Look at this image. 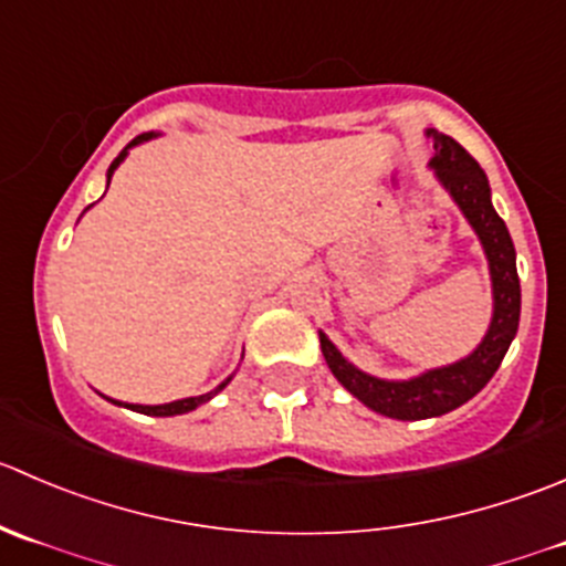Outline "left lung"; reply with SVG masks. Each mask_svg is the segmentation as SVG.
Wrapping results in <instances>:
<instances>
[{"instance_id":"8db88e82","label":"left lung","mask_w":566,"mask_h":566,"mask_svg":"<svg viewBox=\"0 0 566 566\" xmlns=\"http://www.w3.org/2000/svg\"><path fill=\"white\" fill-rule=\"evenodd\" d=\"M429 137L434 145V170H438L446 189L454 195L460 209L465 211L473 231L479 233L481 244H484L486 259H490L492 294H495L490 333L484 335V340L471 357L454 363V366L434 368V371H427L410 382H385V379H374L357 371L329 344L327 335H318L324 360H327L335 379L366 407L388 418H399V421L443 416V412L457 410L468 399H473L497 371L520 324V277L517 264H514V244L503 220L492 209L490 184H486L484 170L454 137L434 132V128H429Z\"/></svg>"}]
</instances>
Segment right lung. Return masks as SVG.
I'll list each match as a JSON object with an SVG mask.
<instances>
[{
	"label": "right lung",
	"mask_w": 566,
	"mask_h": 566,
	"mask_svg": "<svg viewBox=\"0 0 566 566\" xmlns=\"http://www.w3.org/2000/svg\"><path fill=\"white\" fill-rule=\"evenodd\" d=\"M148 137H154V134H139V137H134L132 143H128V148H132V145H137V143H143V139H148ZM128 148H126V150H128ZM126 150H120V154H117V159L109 165V178H112V172H115V167L123 161V156H126ZM226 385H228V379L220 385V388H214V390H211V394H206V396H192V399L170 401V405H156V407L132 405V410L143 412V416H181V412H189V410H195V407H198V405H203V401H209L211 396L220 394V390L226 388Z\"/></svg>",
	"instance_id": "right-lung-1"
}]
</instances>
